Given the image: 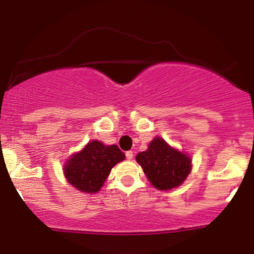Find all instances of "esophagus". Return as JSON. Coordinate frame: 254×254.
<instances>
[{
  "label": "esophagus",
  "instance_id": "34e87169",
  "mask_svg": "<svg viewBox=\"0 0 254 254\" xmlns=\"http://www.w3.org/2000/svg\"><path fill=\"white\" fill-rule=\"evenodd\" d=\"M125 156H127V160H131L133 157V153L131 150H129V151H127V153H125Z\"/></svg>",
  "mask_w": 254,
  "mask_h": 254
}]
</instances>
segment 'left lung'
<instances>
[{"instance_id":"left-lung-1","label":"left lung","mask_w":254,"mask_h":254,"mask_svg":"<svg viewBox=\"0 0 254 254\" xmlns=\"http://www.w3.org/2000/svg\"><path fill=\"white\" fill-rule=\"evenodd\" d=\"M136 161L142 166L148 180L159 190L177 188L191 171L190 157L171 148L160 137L150 142L147 150L137 154Z\"/></svg>"}]
</instances>
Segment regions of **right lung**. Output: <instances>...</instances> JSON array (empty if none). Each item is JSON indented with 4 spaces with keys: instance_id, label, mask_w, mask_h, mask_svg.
Masks as SVG:
<instances>
[{
    "instance_id": "obj_1",
    "label": "right lung",
    "mask_w": 254,
    "mask_h": 254,
    "mask_svg": "<svg viewBox=\"0 0 254 254\" xmlns=\"http://www.w3.org/2000/svg\"><path fill=\"white\" fill-rule=\"evenodd\" d=\"M124 159L125 154L117 145L93 141L69 159L64 166V174L77 190L95 193L104 185L113 166Z\"/></svg>"
}]
</instances>
